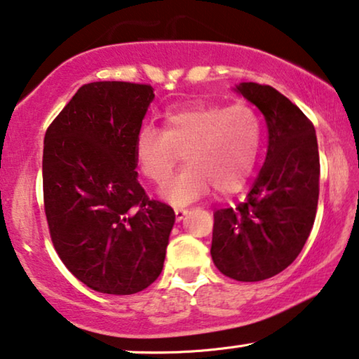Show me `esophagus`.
Returning <instances> with one entry per match:
<instances>
[{
    "label": "esophagus",
    "instance_id": "esophagus-1",
    "mask_svg": "<svg viewBox=\"0 0 359 359\" xmlns=\"http://www.w3.org/2000/svg\"><path fill=\"white\" fill-rule=\"evenodd\" d=\"M174 213H175L177 222H180V219H184L185 215H187V210H185V208H174Z\"/></svg>",
    "mask_w": 359,
    "mask_h": 359
}]
</instances>
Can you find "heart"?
I'll return each mask as SVG.
<instances>
[{
    "mask_svg": "<svg viewBox=\"0 0 359 359\" xmlns=\"http://www.w3.org/2000/svg\"><path fill=\"white\" fill-rule=\"evenodd\" d=\"M262 123L248 104H190L169 109L162 131L142 128L135 154L142 174L162 185L184 152L185 169L167 185L164 195L187 205L215 189L218 195L240 192L255 170L261 151Z\"/></svg>",
    "mask_w": 359,
    "mask_h": 359,
    "instance_id": "heart-1",
    "label": "heart"
}]
</instances>
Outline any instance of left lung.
Masks as SVG:
<instances>
[{"mask_svg":"<svg viewBox=\"0 0 359 359\" xmlns=\"http://www.w3.org/2000/svg\"><path fill=\"white\" fill-rule=\"evenodd\" d=\"M267 124V154L245 202L213 213L212 259L240 283H257L292 264L312 231L320 192L315 128L269 85L238 87Z\"/></svg>","mask_w":359,"mask_h":359,"instance_id":"1","label":"left lung"}]
</instances>
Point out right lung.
<instances>
[{
    "mask_svg": "<svg viewBox=\"0 0 359 359\" xmlns=\"http://www.w3.org/2000/svg\"><path fill=\"white\" fill-rule=\"evenodd\" d=\"M152 98L147 83H85L46 131L42 189L52 245L97 292H141L164 266L175 213L147 197L135 154Z\"/></svg>",
    "mask_w": 359,
    "mask_h": 359,
    "instance_id": "1",
    "label": "right lung"
}]
</instances>
